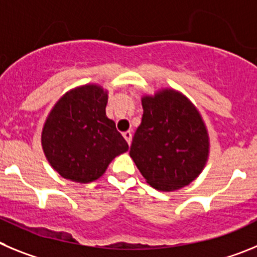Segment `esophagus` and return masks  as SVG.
Returning <instances> with one entry per match:
<instances>
[{"label":"esophagus","mask_w":257,"mask_h":257,"mask_svg":"<svg viewBox=\"0 0 257 257\" xmlns=\"http://www.w3.org/2000/svg\"><path fill=\"white\" fill-rule=\"evenodd\" d=\"M123 137L125 138V141L128 142V145H131L132 143V132H124L123 133Z\"/></svg>","instance_id":"esophagus-1"}]
</instances>
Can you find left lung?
<instances>
[{"mask_svg":"<svg viewBox=\"0 0 257 257\" xmlns=\"http://www.w3.org/2000/svg\"><path fill=\"white\" fill-rule=\"evenodd\" d=\"M142 106V121L129 155L154 188L174 191L188 186L209 154V137L200 114L172 89L145 97Z\"/></svg>","mask_w":257,"mask_h":257,"instance_id":"obj_1","label":"left lung"}]
</instances>
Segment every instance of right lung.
<instances>
[{"label":"right lung","instance_id":"1","mask_svg":"<svg viewBox=\"0 0 257 257\" xmlns=\"http://www.w3.org/2000/svg\"><path fill=\"white\" fill-rule=\"evenodd\" d=\"M107 94L96 85L68 92L46 120L42 146L52 168L65 179L96 180L129 146L106 117Z\"/></svg>","mask_w":257,"mask_h":257}]
</instances>
